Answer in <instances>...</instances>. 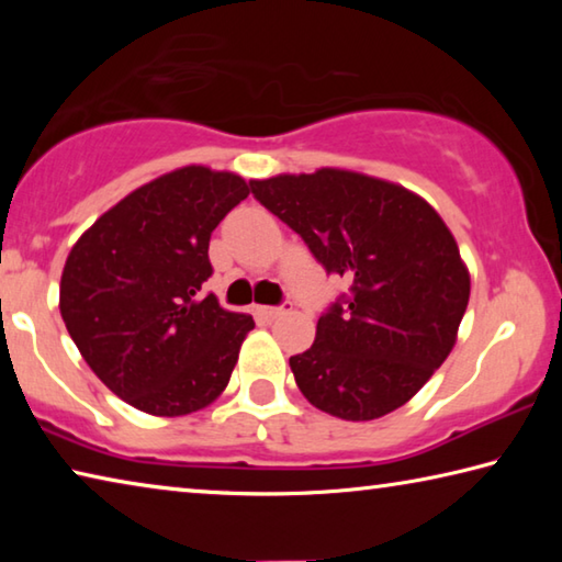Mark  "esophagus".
Returning <instances> with one entry per match:
<instances>
[{"instance_id":"1","label":"esophagus","mask_w":562,"mask_h":562,"mask_svg":"<svg viewBox=\"0 0 562 562\" xmlns=\"http://www.w3.org/2000/svg\"><path fill=\"white\" fill-rule=\"evenodd\" d=\"M288 312H292V302H284L282 307H260V315H265L268 319L282 317V315H288Z\"/></svg>"}]
</instances>
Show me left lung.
I'll return each mask as SVG.
<instances>
[{
  "instance_id": "obj_1",
  "label": "left lung",
  "mask_w": 562,
  "mask_h": 562,
  "mask_svg": "<svg viewBox=\"0 0 562 562\" xmlns=\"http://www.w3.org/2000/svg\"><path fill=\"white\" fill-rule=\"evenodd\" d=\"M250 188L327 272L351 280L312 347L290 357L304 398L345 422L404 406L451 355L469 307L471 274L441 215L414 190L345 168Z\"/></svg>"
}]
</instances>
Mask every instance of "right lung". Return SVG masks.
I'll return each instance as SVG.
<instances>
[{"label": "right lung", "instance_id": "add662e5", "mask_svg": "<svg viewBox=\"0 0 562 562\" xmlns=\"http://www.w3.org/2000/svg\"><path fill=\"white\" fill-rule=\"evenodd\" d=\"M250 195L243 176L183 166L148 180L83 231L59 310L91 372L150 416H186L225 392L255 327L201 297L217 223Z\"/></svg>", "mask_w": 562, "mask_h": 562}]
</instances>
